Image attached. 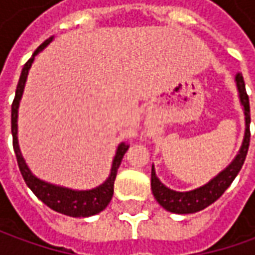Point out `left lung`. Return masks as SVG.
<instances>
[{
	"mask_svg": "<svg viewBox=\"0 0 255 255\" xmlns=\"http://www.w3.org/2000/svg\"><path fill=\"white\" fill-rule=\"evenodd\" d=\"M236 82H237V88L240 92L241 105L244 106V113H246V136H244V142H243L240 152L230 166L226 170L221 171L220 174L217 177H214L210 183H207L200 189L186 191V193L173 191L167 189L166 186H163L160 180L156 177L154 169H152L153 196L159 201V204L167 211L177 213V214H189V213H196V211H200L209 207L217 199H220L223 193L229 189V186L236 179L239 171L241 170L247 152H249V146H250V101H249V95L246 91L243 75L239 74L236 76Z\"/></svg>",
	"mask_w": 255,
	"mask_h": 255,
	"instance_id": "obj_1",
	"label": "left lung"
}]
</instances>
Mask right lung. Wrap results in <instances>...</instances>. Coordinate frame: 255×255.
I'll return each mask as SVG.
<instances>
[{
  "instance_id": "add662e5",
  "label": "right lung",
  "mask_w": 255,
  "mask_h": 255,
  "mask_svg": "<svg viewBox=\"0 0 255 255\" xmlns=\"http://www.w3.org/2000/svg\"><path fill=\"white\" fill-rule=\"evenodd\" d=\"M51 41H52V38L46 39L45 42H42L36 48V51L32 54V56L24 65L21 76H19V81H18V85H16L14 102H12V106H11V132H12V146H14L15 157H16L18 167L21 170V174L24 177L26 186L34 191L35 196L41 201H44L49 209L58 211V213H62V214H66V216H71V217H89V216L101 213L109 204V201L112 200L113 184H115V179H116V174H118V169L121 166L125 153L129 149V144H126V143L119 144L116 156H115V160H113L112 171H111L109 179L105 181L102 186L88 191H75L71 190V189H65V187H58V186L48 184L45 181L36 179L35 176L31 174L29 169L26 167L24 159L21 156V152H19V147H18L16 118H18V106H19V101H21V96H22V92H24L28 71H29L32 62H34L35 55L39 54Z\"/></svg>"
}]
</instances>
